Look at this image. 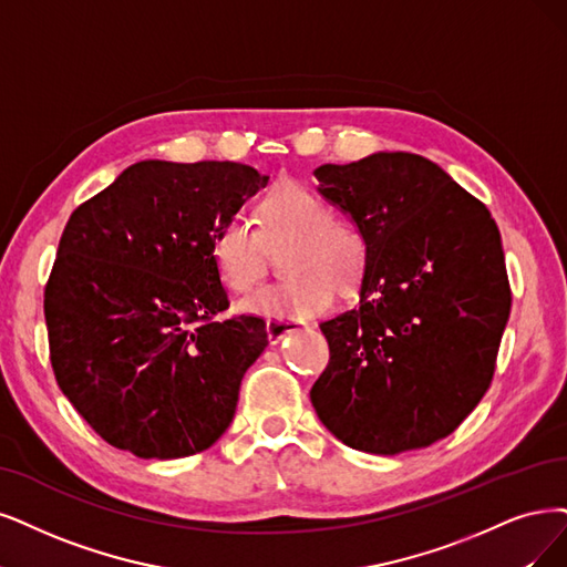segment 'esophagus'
<instances>
[{"mask_svg":"<svg viewBox=\"0 0 567 567\" xmlns=\"http://www.w3.org/2000/svg\"><path fill=\"white\" fill-rule=\"evenodd\" d=\"M301 327H306V322L295 320V318H272V320H266L268 341H270V343H278L280 339L287 337V333L299 331Z\"/></svg>","mask_w":567,"mask_h":567,"instance_id":"esophagus-1","label":"esophagus"}]
</instances>
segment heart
Returning <instances> with one entry per match:
<instances>
[{
  "label": "heart",
  "instance_id": "b5f03b06",
  "mask_svg": "<svg viewBox=\"0 0 567 567\" xmlns=\"http://www.w3.org/2000/svg\"><path fill=\"white\" fill-rule=\"evenodd\" d=\"M257 230L226 221L213 238V261L226 289L247 295L268 270V249L280 255L282 282L259 289L240 310L266 318H310L333 303L339 289H352L367 268V238L350 217L297 182H282L255 207Z\"/></svg>",
  "mask_w": 567,
  "mask_h": 567
}]
</instances>
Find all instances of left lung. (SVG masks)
<instances>
[{
  "mask_svg": "<svg viewBox=\"0 0 567 567\" xmlns=\"http://www.w3.org/2000/svg\"><path fill=\"white\" fill-rule=\"evenodd\" d=\"M316 177L362 228L369 255L360 303L320 324L329 364L310 402L350 449H425L463 423L493 381L512 310L497 224L417 154L327 163Z\"/></svg>",
  "mask_w": 567,
  "mask_h": 567,
  "instance_id": "1",
  "label": "left lung"
}]
</instances>
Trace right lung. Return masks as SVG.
<instances>
[{"instance_id": "add662e5", "label": "right lung", "mask_w": 567, "mask_h": 567, "mask_svg": "<svg viewBox=\"0 0 567 567\" xmlns=\"http://www.w3.org/2000/svg\"><path fill=\"white\" fill-rule=\"evenodd\" d=\"M268 177L234 161H140L81 203L44 289L55 381L107 444L173 460L213 446L268 346L228 308L213 238Z\"/></svg>"}]
</instances>
